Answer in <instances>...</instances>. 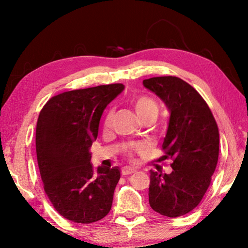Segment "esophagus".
I'll list each match as a JSON object with an SVG mask.
<instances>
[{
  "label": "esophagus",
  "instance_id": "34e87169",
  "mask_svg": "<svg viewBox=\"0 0 248 248\" xmlns=\"http://www.w3.org/2000/svg\"><path fill=\"white\" fill-rule=\"evenodd\" d=\"M136 170L134 169H132V167H123V169H121V175L123 176H125V175H130V174H132V173H136Z\"/></svg>",
  "mask_w": 248,
  "mask_h": 248
}]
</instances>
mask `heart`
Instances as JSON below:
<instances>
[{"label":"heart","instance_id":"b5f03b06","mask_svg":"<svg viewBox=\"0 0 248 248\" xmlns=\"http://www.w3.org/2000/svg\"><path fill=\"white\" fill-rule=\"evenodd\" d=\"M133 106H134V109H136L138 116L141 118V120H145L149 118L156 119V117L158 115V105L153 98H151L149 96H145V95H140L134 98ZM114 116H115V110L114 109H110V110L108 111V114L106 115V118H105V121H104L105 128L110 127L112 119H114ZM141 150H142L141 146H131V148H129L127 150V155L129 157H131L134 152H139Z\"/></svg>","mask_w":248,"mask_h":248}]
</instances>
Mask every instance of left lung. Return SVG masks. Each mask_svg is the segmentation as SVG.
Returning a JSON list of instances; mask_svg holds the SVG:
<instances>
[{"mask_svg":"<svg viewBox=\"0 0 248 248\" xmlns=\"http://www.w3.org/2000/svg\"><path fill=\"white\" fill-rule=\"evenodd\" d=\"M170 111L162 144L171 159V173L151 170L149 202L154 211L169 217L187 215L202 200L219 158V129L201 95L176 77L144 79Z\"/></svg>","mask_w":248,"mask_h":248,"instance_id":"left-lung-1","label":"left lung"}]
</instances>
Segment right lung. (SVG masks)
Returning <instances> with one entry per match:
<instances>
[{"label":"right lung","instance_id":"1","mask_svg":"<svg viewBox=\"0 0 248 248\" xmlns=\"http://www.w3.org/2000/svg\"><path fill=\"white\" fill-rule=\"evenodd\" d=\"M124 89L116 83L63 92L40 110L36 152L44 190L66 220L89 224L110 211L120 170H94L90 148L97 139L104 109Z\"/></svg>","mask_w":248,"mask_h":248}]
</instances>
